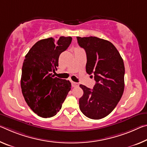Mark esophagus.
Masks as SVG:
<instances>
[{
  "label": "esophagus",
  "instance_id": "esophagus-1",
  "mask_svg": "<svg viewBox=\"0 0 147 147\" xmlns=\"http://www.w3.org/2000/svg\"><path fill=\"white\" fill-rule=\"evenodd\" d=\"M72 86H73V87H78V86H79V84L77 82H72Z\"/></svg>",
  "mask_w": 147,
  "mask_h": 147
}]
</instances>
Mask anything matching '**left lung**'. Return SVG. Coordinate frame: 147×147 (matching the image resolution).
Listing matches in <instances>:
<instances>
[{"label": "left lung", "instance_id": "1", "mask_svg": "<svg viewBox=\"0 0 147 147\" xmlns=\"http://www.w3.org/2000/svg\"><path fill=\"white\" fill-rule=\"evenodd\" d=\"M76 38L79 46L86 51V72L92 74L96 82L92 90L80 85L84 94L79 99V107L88 118L101 119L114 110L122 96L124 61L111 42L95 36Z\"/></svg>", "mask_w": 147, "mask_h": 147}]
</instances>
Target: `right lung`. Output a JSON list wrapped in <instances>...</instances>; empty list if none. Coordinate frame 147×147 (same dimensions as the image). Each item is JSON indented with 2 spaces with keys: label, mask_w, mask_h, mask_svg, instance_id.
<instances>
[{
  "label": "right lung",
  "mask_w": 147,
  "mask_h": 147,
  "mask_svg": "<svg viewBox=\"0 0 147 147\" xmlns=\"http://www.w3.org/2000/svg\"><path fill=\"white\" fill-rule=\"evenodd\" d=\"M71 36L48 38L37 42L25 55L21 88L28 106L37 115L50 118L61 109L71 88L69 80L55 77L61 53L71 43Z\"/></svg>",
  "instance_id": "right-lung-1"
}]
</instances>
